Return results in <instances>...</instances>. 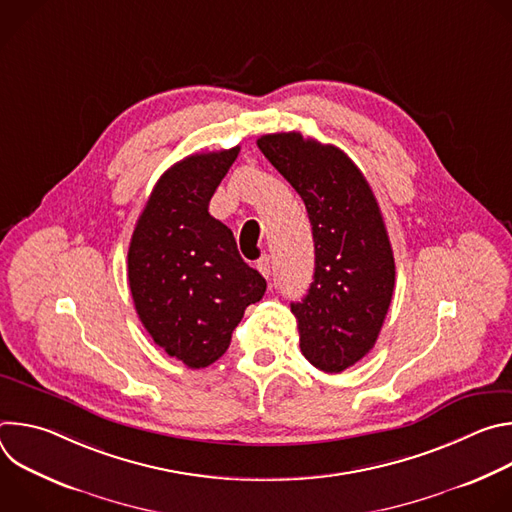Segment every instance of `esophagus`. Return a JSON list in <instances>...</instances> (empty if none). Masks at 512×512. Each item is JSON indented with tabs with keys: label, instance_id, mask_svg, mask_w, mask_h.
Wrapping results in <instances>:
<instances>
[{
	"label": "esophagus",
	"instance_id": "1",
	"mask_svg": "<svg viewBox=\"0 0 512 512\" xmlns=\"http://www.w3.org/2000/svg\"><path fill=\"white\" fill-rule=\"evenodd\" d=\"M257 269H259V273L263 275V277H271V259L267 257V255H263L259 261H257Z\"/></svg>",
	"mask_w": 512,
	"mask_h": 512
}]
</instances>
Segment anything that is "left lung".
<instances>
[{
  "label": "left lung",
  "instance_id": "1",
  "mask_svg": "<svg viewBox=\"0 0 512 512\" xmlns=\"http://www.w3.org/2000/svg\"><path fill=\"white\" fill-rule=\"evenodd\" d=\"M273 168L302 196L314 235V281L291 304L302 354L342 373L375 346L391 306L395 259L379 202L356 164L298 131L257 139Z\"/></svg>",
  "mask_w": 512,
  "mask_h": 512
}]
</instances>
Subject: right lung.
Instances as JSON below:
<instances>
[{
  "label": "right lung",
  "mask_w": 512,
  "mask_h": 512,
  "mask_svg": "<svg viewBox=\"0 0 512 512\" xmlns=\"http://www.w3.org/2000/svg\"><path fill=\"white\" fill-rule=\"evenodd\" d=\"M231 150L176 162L154 186L127 251L135 312L154 342L188 369L221 358L247 306L265 294L233 231L208 212L214 190L239 156Z\"/></svg>",
  "instance_id": "add662e5"
}]
</instances>
